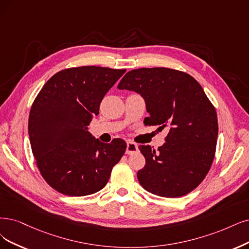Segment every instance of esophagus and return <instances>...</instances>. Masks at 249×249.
I'll return each mask as SVG.
<instances>
[{
	"mask_svg": "<svg viewBox=\"0 0 249 249\" xmlns=\"http://www.w3.org/2000/svg\"><path fill=\"white\" fill-rule=\"evenodd\" d=\"M137 152V144L134 143L133 142H127V146H126V153L128 155H132Z\"/></svg>",
	"mask_w": 249,
	"mask_h": 249,
	"instance_id": "esophagus-1",
	"label": "esophagus"
}]
</instances>
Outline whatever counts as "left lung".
<instances>
[{
    "label": "left lung",
    "mask_w": 249,
    "mask_h": 249,
    "mask_svg": "<svg viewBox=\"0 0 249 249\" xmlns=\"http://www.w3.org/2000/svg\"><path fill=\"white\" fill-rule=\"evenodd\" d=\"M118 88L143 97L150 114L145 125L169 130L158 151L139 146L145 158L144 167L137 172L142 187L167 198L196 189L214 159L218 132L215 108L203 88L189 73L167 68L132 70Z\"/></svg>",
    "instance_id": "8db88e82"
}]
</instances>
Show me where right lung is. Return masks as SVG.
<instances>
[{"mask_svg":"<svg viewBox=\"0 0 249 249\" xmlns=\"http://www.w3.org/2000/svg\"><path fill=\"white\" fill-rule=\"evenodd\" d=\"M125 71L95 66L67 69L36 95L29 118L32 151L44 179L61 194L86 196L105 188L124 155L123 140L101 142L88 125Z\"/></svg>","mask_w":249,"mask_h":249,"instance_id":"right-lung-1","label":"right lung"}]
</instances>
